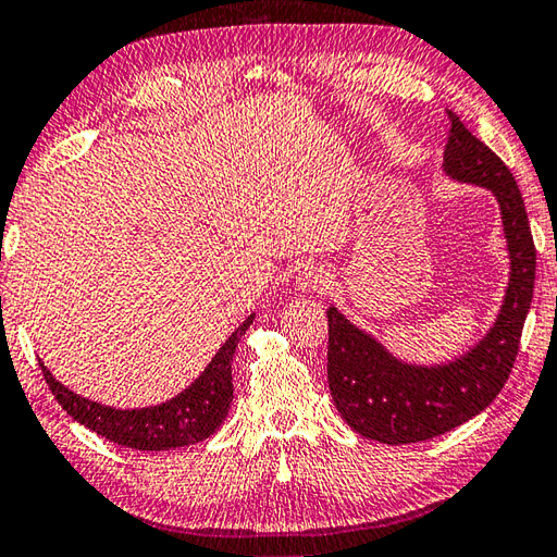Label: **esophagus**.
<instances>
[{"mask_svg": "<svg viewBox=\"0 0 557 557\" xmlns=\"http://www.w3.org/2000/svg\"><path fill=\"white\" fill-rule=\"evenodd\" d=\"M299 287L304 292H325V289H329V277L323 275V270L304 268L299 272Z\"/></svg>", "mask_w": 557, "mask_h": 557, "instance_id": "obj_1", "label": "esophagus"}]
</instances>
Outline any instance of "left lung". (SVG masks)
<instances>
[{
	"label": "left lung",
	"mask_w": 557,
	"mask_h": 557,
	"mask_svg": "<svg viewBox=\"0 0 557 557\" xmlns=\"http://www.w3.org/2000/svg\"><path fill=\"white\" fill-rule=\"evenodd\" d=\"M446 176L493 190L503 210L511 258L507 297L490 333L444 367H412L388 355L372 335L329 311V386L345 422L367 440L412 444L449 432L483 412L507 384L533 299L536 246L519 185L493 149L449 111Z\"/></svg>",
	"instance_id": "left-lung-1"
}]
</instances>
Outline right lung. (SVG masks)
<instances>
[{
	"label": "right lung",
	"mask_w": 557,
	"mask_h": 557,
	"mask_svg": "<svg viewBox=\"0 0 557 557\" xmlns=\"http://www.w3.org/2000/svg\"><path fill=\"white\" fill-rule=\"evenodd\" d=\"M253 323V315L238 325L232 337L220 347L212 362L193 384L161 406L139 408V410H115L94 403L89 398L76 396L74 391L64 388L40 362L42 376L50 386L52 396L70 416L82 422L84 428L96 432L98 437L111 440L113 444L127 446L137 451H166L176 446H188L205 442L228 416V406L234 398L232 384V362L236 345L242 335Z\"/></svg>",
	"instance_id": "1"
}]
</instances>
